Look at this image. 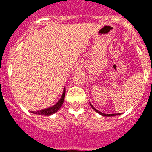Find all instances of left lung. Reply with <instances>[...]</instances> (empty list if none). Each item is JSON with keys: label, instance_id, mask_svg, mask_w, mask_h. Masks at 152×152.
Listing matches in <instances>:
<instances>
[{"label": "left lung", "instance_id": "1", "mask_svg": "<svg viewBox=\"0 0 152 152\" xmlns=\"http://www.w3.org/2000/svg\"><path fill=\"white\" fill-rule=\"evenodd\" d=\"M90 105H91V108H92L94 110H95L98 113H99L100 115L103 116V117H113V116H118V115H120V114H121V113H110V114H106V113H102V112H100V111L98 110H96V109H95V107L92 106V104H91V103H90Z\"/></svg>", "mask_w": 152, "mask_h": 152}]
</instances>
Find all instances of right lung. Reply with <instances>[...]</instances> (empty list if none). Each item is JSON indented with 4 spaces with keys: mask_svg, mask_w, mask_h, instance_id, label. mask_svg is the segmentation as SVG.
<instances>
[{
    "mask_svg": "<svg viewBox=\"0 0 152 152\" xmlns=\"http://www.w3.org/2000/svg\"><path fill=\"white\" fill-rule=\"evenodd\" d=\"M64 96H65V87L63 89V93H62L61 96L60 98V99L57 101V103L54 104L53 106H50V107H48V108L42 109V110H40L38 111H31V113H34V114H39V115L43 116L52 115V114L55 113L56 112H57L58 110L61 107L62 104L64 102Z\"/></svg>",
    "mask_w": 152,
    "mask_h": 152,
    "instance_id": "add662e5",
    "label": "right lung"
}]
</instances>
